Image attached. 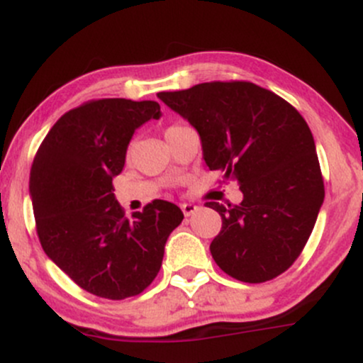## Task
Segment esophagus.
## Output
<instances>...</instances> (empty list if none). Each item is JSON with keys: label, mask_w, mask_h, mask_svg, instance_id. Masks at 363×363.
I'll use <instances>...</instances> for the list:
<instances>
[{"label": "esophagus", "mask_w": 363, "mask_h": 363, "mask_svg": "<svg viewBox=\"0 0 363 363\" xmlns=\"http://www.w3.org/2000/svg\"><path fill=\"white\" fill-rule=\"evenodd\" d=\"M181 210H182V213H184L186 216H191V215H194L196 211L199 210V208L196 206V205H193V203H182Z\"/></svg>", "instance_id": "esophagus-1"}]
</instances>
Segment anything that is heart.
<instances>
[{"mask_svg":"<svg viewBox=\"0 0 363 363\" xmlns=\"http://www.w3.org/2000/svg\"><path fill=\"white\" fill-rule=\"evenodd\" d=\"M177 128H181V126H170V128H167V131H165V135H167L169 131H172V129H177ZM131 152H133V147H129V150H128V157H131Z\"/></svg>","mask_w":363,"mask_h":363,"instance_id":"b5f03b06","label":"heart"}]
</instances>
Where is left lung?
<instances>
[{
  "label": "left lung",
  "mask_w": 363,
  "mask_h": 363,
  "mask_svg": "<svg viewBox=\"0 0 363 363\" xmlns=\"http://www.w3.org/2000/svg\"><path fill=\"white\" fill-rule=\"evenodd\" d=\"M158 99L199 133L210 170L237 181L239 205L206 203L222 216L210 245L225 273L245 283L277 278L301 256L324 182L314 138L289 102L251 82L199 83Z\"/></svg>",
  "instance_id": "obj_1"
}]
</instances>
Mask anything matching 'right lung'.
Instances as JSON below:
<instances>
[{
	"label": "right lung",
	"mask_w": 363,
	"mask_h": 363,
	"mask_svg": "<svg viewBox=\"0 0 363 363\" xmlns=\"http://www.w3.org/2000/svg\"><path fill=\"white\" fill-rule=\"evenodd\" d=\"M160 118L153 101L101 99L62 114L30 169L37 235L49 259L83 290L111 301L155 280L181 208L155 199L128 218L114 196L126 150L141 124Z\"/></svg>",
	"instance_id": "obj_1"
}]
</instances>
